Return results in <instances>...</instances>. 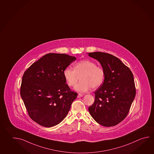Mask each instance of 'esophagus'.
Segmentation results:
<instances>
[{
  "label": "esophagus",
  "instance_id": "1",
  "mask_svg": "<svg viewBox=\"0 0 154 154\" xmlns=\"http://www.w3.org/2000/svg\"><path fill=\"white\" fill-rule=\"evenodd\" d=\"M82 96H83V95H82V94H79H79H78L77 97H78V98H80V97H82Z\"/></svg>",
  "mask_w": 154,
  "mask_h": 154
}]
</instances>
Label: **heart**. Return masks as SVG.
I'll use <instances>...</instances> for the list:
<instances>
[{
  "label": "heart",
  "mask_w": 154,
  "mask_h": 154,
  "mask_svg": "<svg viewBox=\"0 0 154 154\" xmlns=\"http://www.w3.org/2000/svg\"><path fill=\"white\" fill-rule=\"evenodd\" d=\"M63 75L69 87L75 86L80 79V82L75 87L79 92H85L91 88L95 89L104 82L105 71L100 66L89 60H82L76 63L73 69L66 67Z\"/></svg>",
  "instance_id": "b5f03b06"
}]
</instances>
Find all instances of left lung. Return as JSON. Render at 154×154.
I'll return each mask as SVG.
<instances>
[{
  "mask_svg": "<svg viewBox=\"0 0 154 154\" xmlns=\"http://www.w3.org/2000/svg\"><path fill=\"white\" fill-rule=\"evenodd\" d=\"M100 63L105 71L104 83L95 91V100L88 110L101 126H116L126 118L136 91L131 69L119 58L102 52L88 53Z\"/></svg>",
  "mask_w": 154,
  "mask_h": 154,
  "instance_id": "8db88e82",
  "label": "left lung"
}]
</instances>
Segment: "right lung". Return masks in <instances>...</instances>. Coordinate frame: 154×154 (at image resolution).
Instances as JSON below:
<instances>
[{
    "label": "right lung",
    "instance_id": "add662e5",
    "mask_svg": "<svg viewBox=\"0 0 154 154\" xmlns=\"http://www.w3.org/2000/svg\"><path fill=\"white\" fill-rule=\"evenodd\" d=\"M75 59L65 54H47L24 73L21 97L28 115L39 125L56 126L69 113L77 93L66 84L63 71Z\"/></svg>",
    "mask_w": 154,
    "mask_h": 154
}]
</instances>
